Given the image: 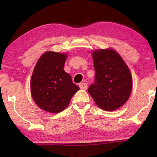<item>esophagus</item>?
Segmentation results:
<instances>
[{
  "label": "esophagus",
  "instance_id": "obj_1",
  "mask_svg": "<svg viewBox=\"0 0 157 157\" xmlns=\"http://www.w3.org/2000/svg\"><path fill=\"white\" fill-rule=\"evenodd\" d=\"M79 88L82 89H87V84L82 82V83H80L79 84Z\"/></svg>",
  "mask_w": 157,
  "mask_h": 157
}]
</instances>
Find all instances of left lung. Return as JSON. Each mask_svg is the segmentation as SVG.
Here are the masks:
<instances>
[{"label": "left lung", "instance_id": "8db88e82", "mask_svg": "<svg viewBox=\"0 0 157 157\" xmlns=\"http://www.w3.org/2000/svg\"><path fill=\"white\" fill-rule=\"evenodd\" d=\"M95 82L88 91L95 104L103 110L112 111L129 99L132 77L123 58L113 49H100L92 52Z\"/></svg>", "mask_w": 157, "mask_h": 157}]
</instances>
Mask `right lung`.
Segmentation results:
<instances>
[{"label":"right lung","instance_id":"obj_1","mask_svg":"<svg viewBox=\"0 0 157 157\" xmlns=\"http://www.w3.org/2000/svg\"><path fill=\"white\" fill-rule=\"evenodd\" d=\"M66 58L65 53L47 51L34 68L30 81L32 97L44 111L57 113L64 110L79 89L63 70Z\"/></svg>","mask_w":157,"mask_h":157}]
</instances>
